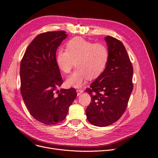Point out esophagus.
Wrapping results in <instances>:
<instances>
[{
    "label": "esophagus",
    "mask_w": 158,
    "mask_h": 158,
    "mask_svg": "<svg viewBox=\"0 0 158 158\" xmlns=\"http://www.w3.org/2000/svg\"><path fill=\"white\" fill-rule=\"evenodd\" d=\"M83 89H77V96H79L81 93H83Z\"/></svg>",
    "instance_id": "esophagus-1"
}]
</instances>
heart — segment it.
<instances>
[{"label":"heart","mask_w":158,"mask_h":158,"mask_svg":"<svg viewBox=\"0 0 158 158\" xmlns=\"http://www.w3.org/2000/svg\"><path fill=\"white\" fill-rule=\"evenodd\" d=\"M108 60L109 51L106 45L80 37L70 39L65 50L60 49L56 57L58 68L66 74L71 72L75 62L77 69L66 81V85L73 87H80L86 79L98 78L105 70Z\"/></svg>","instance_id":"heart-1"}]
</instances>
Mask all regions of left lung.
I'll use <instances>...</instances> for the list:
<instances>
[{"instance_id": "obj_1", "label": "left lung", "mask_w": 158, "mask_h": 158, "mask_svg": "<svg viewBox=\"0 0 158 158\" xmlns=\"http://www.w3.org/2000/svg\"><path fill=\"white\" fill-rule=\"evenodd\" d=\"M109 60L104 72L86 89L91 102L86 110L91 124L106 127L119 119L125 112L133 89V68L119 40L105 37Z\"/></svg>"}]
</instances>
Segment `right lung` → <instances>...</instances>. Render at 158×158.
Instances as JSON below:
<instances>
[{"label":"right lung","mask_w":158,"mask_h":158,"mask_svg":"<svg viewBox=\"0 0 158 158\" xmlns=\"http://www.w3.org/2000/svg\"><path fill=\"white\" fill-rule=\"evenodd\" d=\"M65 31L42 33L29 44L20 65V91L30 114L40 123L62 121L77 96L74 88L56 90L63 79L56 62V53Z\"/></svg>","instance_id":"right-lung-1"}]
</instances>
